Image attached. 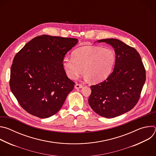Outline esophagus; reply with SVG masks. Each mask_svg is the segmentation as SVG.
Instances as JSON below:
<instances>
[{"instance_id": "34e87169", "label": "esophagus", "mask_w": 156, "mask_h": 156, "mask_svg": "<svg viewBox=\"0 0 156 156\" xmlns=\"http://www.w3.org/2000/svg\"><path fill=\"white\" fill-rule=\"evenodd\" d=\"M75 87L76 88V89H79V88H81V87H83V85L81 84H75Z\"/></svg>"}]
</instances>
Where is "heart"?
Returning a JSON list of instances; mask_svg holds the SVG:
<instances>
[{
	"label": "heart",
	"mask_w": 156,
	"mask_h": 156,
	"mask_svg": "<svg viewBox=\"0 0 156 156\" xmlns=\"http://www.w3.org/2000/svg\"><path fill=\"white\" fill-rule=\"evenodd\" d=\"M115 63V55L110 49L98 46L79 48L73 53V57L65 56L63 65L70 79H75L83 72L86 79L93 82L105 80L112 72Z\"/></svg>",
	"instance_id": "1"
}]
</instances>
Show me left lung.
I'll return each mask as SVG.
<instances>
[{
	"instance_id": "1",
	"label": "left lung",
	"mask_w": 156,
	"mask_h": 156,
	"mask_svg": "<svg viewBox=\"0 0 156 156\" xmlns=\"http://www.w3.org/2000/svg\"><path fill=\"white\" fill-rule=\"evenodd\" d=\"M112 46L115 52L113 72L104 81L91 86L88 102L98 115L114 118L134 107L146 81V70L137 51L116 39L98 41Z\"/></svg>"
}]
</instances>
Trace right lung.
<instances>
[{
    "mask_svg": "<svg viewBox=\"0 0 156 156\" xmlns=\"http://www.w3.org/2000/svg\"><path fill=\"white\" fill-rule=\"evenodd\" d=\"M76 38L37 36L15 56L10 69V90L27 112L50 117L62 107L75 83L66 75L65 55L78 43Z\"/></svg>",
    "mask_w": 156,
    "mask_h": 156,
    "instance_id": "add662e5",
    "label": "right lung"
}]
</instances>
